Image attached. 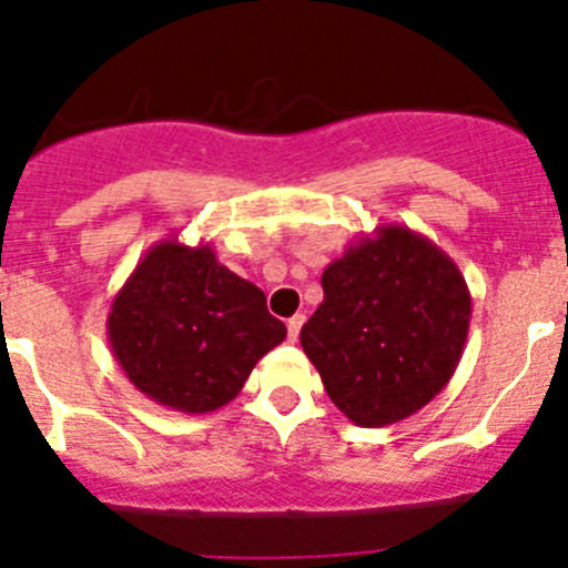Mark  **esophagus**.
<instances>
[{"instance_id": "esophagus-1", "label": "esophagus", "mask_w": 568, "mask_h": 568, "mask_svg": "<svg viewBox=\"0 0 568 568\" xmlns=\"http://www.w3.org/2000/svg\"><path fill=\"white\" fill-rule=\"evenodd\" d=\"M302 322H305V316H302V314L291 316V320H288V342H296V338H300Z\"/></svg>"}]
</instances>
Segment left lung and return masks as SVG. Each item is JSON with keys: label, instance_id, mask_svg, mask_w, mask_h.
<instances>
[{"label": "left lung", "instance_id": "1", "mask_svg": "<svg viewBox=\"0 0 568 568\" xmlns=\"http://www.w3.org/2000/svg\"><path fill=\"white\" fill-rule=\"evenodd\" d=\"M322 291L300 342L356 426L406 420L452 381L468 338L470 291L426 235L378 226L322 272Z\"/></svg>", "mask_w": 568, "mask_h": 568}]
</instances>
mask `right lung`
<instances>
[{"mask_svg":"<svg viewBox=\"0 0 568 568\" xmlns=\"http://www.w3.org/2000/svg\"><path fill=\"white\" fill-rule=\"evenodd\" d=\"M285 333L257 285L221 266L210 243L184 246L179 237L142 254L105 320L131 384L184 415L230 404Z\"/></svg>","mask_w":568,"mask_h":568,"instance_id":"right-lung-1","label":"right lung"}]
</instances>
